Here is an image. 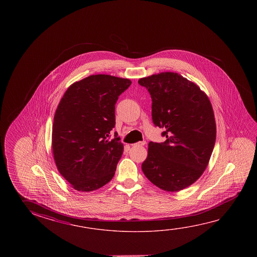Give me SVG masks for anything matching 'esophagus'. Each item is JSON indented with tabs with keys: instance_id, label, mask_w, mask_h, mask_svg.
<instances>
[{
	"instance_id": "obj_1",
	"label": "esophagus",
	"mask_w": 257,
	"mask_h": 257,
	"mask_svg": "<svg viewBox=\"0 0 257 257\" xmlns=\"http://www.w3.org/2000/svg\"><path fill=\"white\" fill-rule=\"evenodd\" d=\"M145 144H146V142L143 141V142H139V143H135L134 145H135V146H144Z\"/></svg>"
}]
</instances>
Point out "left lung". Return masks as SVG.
Listing matches in <instances>:
<instances>
[{
	"mask_svg": "<svg viewBox=\"0 0 257 257\" xmlns=\"http://www.w3.org/2000/svg\"><path fill=\"white\" fill-rule=\"evenodd\" d=\"M138 82L151 94L152 120L165 128L162 135L167 138L149 143L143 173L160 189H185L204 172L214 148L216 122L210 99L177 72H160Z\"/></svg>",
	"mask_w": 257,
	"mask_h": 257,
	"instance_id": "8db88e82",
	"label": "left lung"
}]
</instances>
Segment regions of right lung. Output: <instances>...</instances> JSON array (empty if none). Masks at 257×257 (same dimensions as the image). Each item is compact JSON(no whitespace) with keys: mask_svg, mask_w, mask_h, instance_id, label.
I'll use <instances>...</instances> for the list:
<instances>
[{"mask_svg":"<svg viewBox=\"0 0 257 257\" xmlns=\"http://www.w3.org/2000/svg\"><path fill=\"white\" fill-rule=\"evenodd\" d=\"M129 79L97 74L76 81L55 111L52 150L60 174L72 188L91 192L114 177L123 145L114 133V105Z\"/></svg>","mask_w":257,"mask_h":257,"instance_id":"1","label":"right lung"}]
</instances>
